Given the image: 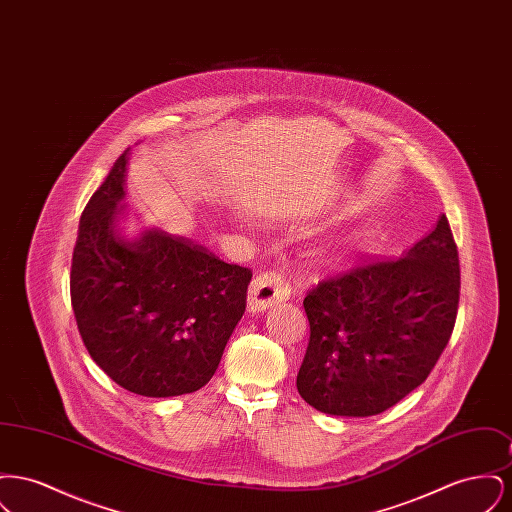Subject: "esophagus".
Wrapping results in <instances>:
<instances>
[{
	"label": "esophagus",
	"mask_w": 512,
	"mask_h": 512,
	"mask_svg": "<svg viewBox=\"0 0 512 512\" xmlns=\"http://www.w3.org/2000/svg\"><path fill=\"white\" fill-rule=\"evenodd\" d=\"M292 288L286 278L278 272H265L253 278L247 292V311L257 315L267 311L268 307L284 303L290 299Z\"/></svg>",
	"instance_id": "1"
}]
</instances>
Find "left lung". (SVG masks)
I'll list each match as a JSON object with an SVG mask.
<instances>
[{"mask_svg": "<svg viewBox=\"0 0 512 512\" xmlns=\"http://www.w3.org/2000/svg\"><path fill=\"white\" fill-rule=\"evenodd\" d=\"M459 290V253L445 215L397 261L320 282L303 301L311 338L299 395L332 416L388 411L438 363Z\"/></svg>", "mask_w": 512, "mask_h": 512, "instance_id": "left-lung-1", "label": "left lung"}]
</instances>
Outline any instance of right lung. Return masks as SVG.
Returning a JSON list of instances; mask_svg holds the SVG:
<instances>
[{"instance_id": "1", "label": "right lung", "mask_w": 512, "mask_h": 512, "mask_svg": "<svg viewBox=\"0 0 512 512\" xmlns=\"http://www.w3.org/2000/svg\"><path fill=\"white\" fill-rule=\"evenodd\" d=\"M128 157L130 149L80 217L71 267L78 332L124 390L155 399L194 393L213 378L244 315L251 270L157 226L128 234Z\"/></svg>"}]
</instances>
